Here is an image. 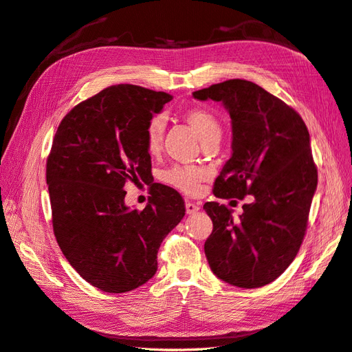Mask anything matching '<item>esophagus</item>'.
Here are the masks:
<instances>
[{"mask_svg":"<svg viewBox=\"0 0 352 352\" xmlns=\"http://www.w3.org/2000/svg\"><path fill=\"white\" fill-rule=\"evenodd\" d=\"M185 207H186L188 214H194V212H197L201 208V206L198 204V202H192V201H186Z\"/></svg>","mask_w":352,"mask_h":352,"instance_id":"34e87169","label":"esophagus"}]
</instances>
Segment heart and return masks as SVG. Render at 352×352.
Returning a JSON list of instances; mask_svg holds the SVG:
<instances>
[{
  "mask_svg": "<svg viewBox=\"0 0 352 352\" xmlns=\"http://www.w3.org/2000/svg\"><path fill=\"white\" fill-rule=\"evenodd\" d=\"M184 120L189 124L199 141L204 144L210 140H219L221 133L220 122L214 113L207 109L194 107L184 113ZM166 129V122L162 116H155L150 120L145 131V146L151 155H157L163 146V136ZM206 177L204 170L197 167L176 166L170 168L164 175V180L172 186L184 190L186 194H195L201 180Z\"/></svg>",
  "mask_w": 352,
  "mask_h": 352,
  "instance_id": "1",
  "label": "heart"
}]
</instances>
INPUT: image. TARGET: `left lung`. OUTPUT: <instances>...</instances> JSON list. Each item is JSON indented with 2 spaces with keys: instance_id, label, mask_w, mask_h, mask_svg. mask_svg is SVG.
Segmentation results:
<instances>
[{
  "instance_id": "8db88e82",
  "label": "left lung",
  "mask_w": 352,
  "mask_h": 352,
  "mask_svg": "<svg viewBox=\"0 0 352 352\" xmlns=\"http://www.w3.org/2000/svg\"><path fill=\"white\" fill-rule=\"evenodd\" d=\"M192 95L221 102L232 120V157L214 195L252 197L235 220L226 206L204 204L212 221L204 245L210 269L233 286H264L289 267L305 235L317 188L310 133L294 109L250 80L230 79Z\"/></svg>"
}]
</instances>
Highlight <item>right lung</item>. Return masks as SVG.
Returning a JSON list of instances; mask_svg holds the SVG:
<instances>
[{"mask_svg":"<svg viewBox=\"0 0 352 352\" xmlns=\"http://www.w3.org/2000/svg\"><path fill=\"white\" fill-rule=\"evenodd\" d=\"M172 95L114 85L61 120L47 160L52 228L72 267L98 289H136L157 272V252L185 216L175 189L154 184L142 211L124 204L127 182H150L145 131Z\"/></svg>","mask_w":352,"mask_h":352,"instance_id":"obj_1","label":"right lung"}]
</instances>
